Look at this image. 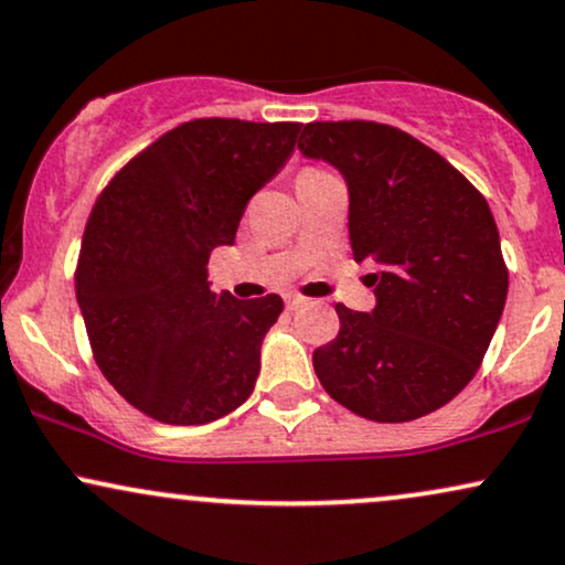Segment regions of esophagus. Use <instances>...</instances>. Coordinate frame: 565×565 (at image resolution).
<instances>
[{
	"instance_id": "esophagus-1",
	"label": "esophagus",
	"mask_w": 565,
	"mask_h": 565,
	"mask_svg": "<svg viewBox=\"0 0 565 565\" xmlns=\"http://www.w3.org/2000/svg\"><path fill=\"white\" fill-rule=\"evenodd\" d=\"M306 303H309V298H303V296H294V294L285 296V306H288L290 311L301 309V306H306Z\"/></svg>"
}]
</instances>
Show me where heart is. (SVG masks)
<instances>
[{"mask_svg":"<svg viewBox=\"0 0 565 565\" xmlns=\"http://www.w3.org/2000/svg\"><path fill=\"white\" fill-rule=\"evenodd\" d=\"M315 172H322V170H315V167H309V170H303V175H315Z\"/></svg>","mask_w":565,"mask_h":565,"instance_id":"obj_1","label":"heart"}]
</instances>
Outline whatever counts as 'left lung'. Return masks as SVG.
<instances>
[{"label":"left lung","instance_id":"8db88e82","mask_svg":"<svg viewBox=\"0 0 565 565\" xmlns=\"http://www.w3.org/2000/svg\"><path fill=\"white\" fill-rule=\"evenodd\" d=\"M303 157L348 185L356 262H372L369 315L338 303L315 351L322 387L372 422H411L456 398L482 364L508 296L495 217L450 162L393 125H298Z\"/></svg>","mask_w":565,"mask_h":565}]
</instances>
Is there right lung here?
I'll use <instances>...</instances> for the list:
<instances>
[{"label":"right lung","mask_w":565,"mask_h":565,"mask_svg":"<svg viewBox=\"0 0 565 565\" xmlns=\"http://www.w3.org/2000/svg\"><path fill=\"white\" fill-rule=\"evenodd\" d=\"M296 136L298 122H183L96 199L75 296L102 374L151 419L214 422L254 390L282 298L214 294L206 264L233 246L248 199L288 162Z\"/></svg>","instance_id":"1"}]
</instances>
